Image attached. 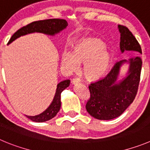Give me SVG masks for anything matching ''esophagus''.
<instances>
[{"label":"esophagus","instance_id":"obj_1","mask_svg":"<svg viewBox=\"0 0 150 150\" xmlns=\"http://www.w3.org/2000/svg\"><path fill=\"white\" fill-rule=\"evenodd\" d=\"M80 81H81V80H80L79 78H73V79L72 80V83L74 85H76V84H78V83H80Z\"/></svg>","mask_w":150,"mask_h":150}]
</instances>
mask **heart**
Here are the masks:
<instances>
[{
  "mask_svg": "<svg viewBox=\"0 0 150 150\" xmlns=\"http://www.w3.org/2000/svg\"><path fill=\"white\" fill-rule=\"evenodd\" d=\"M106 46L97 38L83 39L76 44L73 52L66 50L61 57V64L69 72H75L79 64H83V73L91 80L100 78L112 63V55L105 50Z\"/></svg>",
  "mask_w": 150,
  "mask_h": 150,
  "instance_id": "obj_1",
  "label": "heart"
}]
</instances>
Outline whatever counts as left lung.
<instances>
[{"mask_svg":"<svg viewBox=\"0 0 150 150\" xmlns=\"http://www.w3.org/2000/svg\"><path fill=\"white\" fill-rule=\"evenodd\" d=\"M121 53L131 52L134 56L128 60H121L115 64L106 77L92 82L89 86L90 98L86 105V111L91 116L98 120H112L119 117L133 102L141 77L142 54L138 40L126 26H117ZM128 64L127 76L117 80L122 66Z\"/></svg>","mask_w":150,"mask_h":150,"instance_id":"1","label":"left lung"}]
</instances>
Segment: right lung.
Returning a JSON list of instances; mask_svg holds the SVG:
<instances>
[{
	"instance_id": "right-lung-1",
	"label": "right lung",
	"mask_w": 150,
	"mask_h": 150,
	"mask_svg": "<svg viewBox=\"0 0 150 150\" xmlns=\"http://www.w3.org/2000/svg\"><path fill=\"white\" fill-rule=\"evenodd\" d=\"M67 26H68L67 21L66 20H63V19H48V20L33 22V23L21 28L20 29H18L12 36L10 40L8 42V44H10L18 38L26 35L28 34H31V33H39L47 35L54 36L56 34L61 33V31L65 29ZM69 84H70V80L69 79L58 83L57 85V88H56L54 98L50 106L47 108V110L37 115H26V117L33 121L38 123L45 122V121H50V119L53 118L61 109V92L66 88L68 87Z\"/></svg>"
}]
</instances>
